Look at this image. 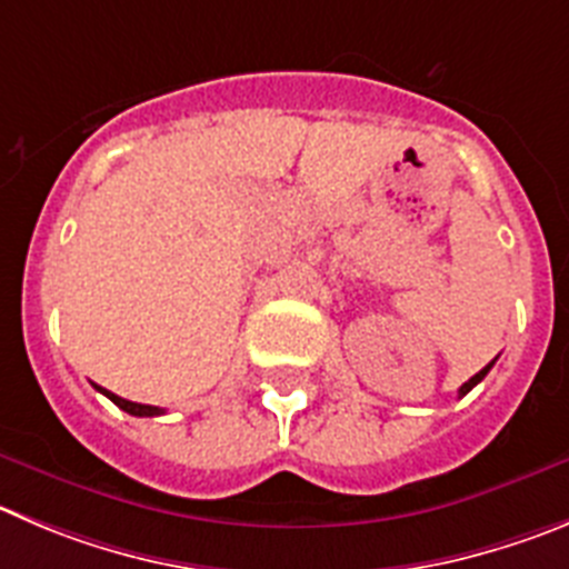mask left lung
I'll return each instance as SVG.
<instances>
[{
	"instance_id": "8db88e82",
	"label": "left lung",
	"mask_w": 569,
	"mask_h": 569,
	"mask_svg": "<svg viewBox=\"0 0 569 569\" xmlns=\"http://www.w3.org/2000/svg\"><path fill=\"white\" fill-rule=\"evenodd\" d=\"M493 362H497V359H493ZM493 362H488V365H486V368H482V370H480V373H475V376H471V379H469V381H466V385H463V387H460V390H458V392H460V398H463V396H466V392H469V390H471V387H475V385H480V381H482V379H486V373H488V370H491V368H493Z\"/></svg>"
}]
</instances>
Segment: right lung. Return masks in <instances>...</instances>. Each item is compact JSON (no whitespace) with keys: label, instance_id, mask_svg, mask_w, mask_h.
<instances>
[{"label":"right lung","instance_id":"obj_1","mask_svg":"<svg viewBox=\"0 0 569 569\" xmlns=\"http://www.w3.org/2000/svg\"><path fill=\"white\" fill-rule=\"evenodd\" d=\"M94 387H98V385H94ZM98 390L103 392L106 398H111V401H114V405L120 407V410H123V412H129V416H137V418H151V416H162V410H159V407H151V405H137V401H126V398L114 396V392L103 390V387H98Z\"/></svg>","mask_w":569,"mask_h":569}]
</instances>
